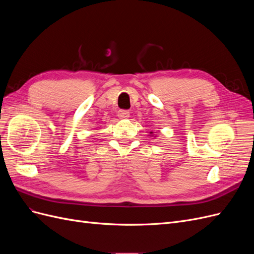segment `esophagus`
Wrapping results in <instances>:
<instances>
[{
    "label": "esophagus",
    "instance_id": "34e87169",
    "mask_svg": "<svg viewBox=\"0 0 254 254\" xmlns=\"http://www.w3.org/2000/svg\"><path fill=\"white\" fill-rule=\"evenodd\" d=\"M118 115H119V118H121V119H127V118H129L130 113L127 110H119Z\"/></svg>",
    "mask_w": 254,
    "mask_h": 254
}]
</instances>
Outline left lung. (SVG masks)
Returning <instances> with one entry per match:
<instances>
[{"label":"left lung","mask_w":254,"mask_h":254,"mask_svg":"<svg viewBox=\"0 0 254 254\" xmlns=\"http://www.w3.org/2000/svg\"><path fill=\"white\" fill-rule=\"evenodd\" d=\"M150 133H152V132H150Z\"/></svg>","instance_id":"left-lung-1"}]
</instances>
